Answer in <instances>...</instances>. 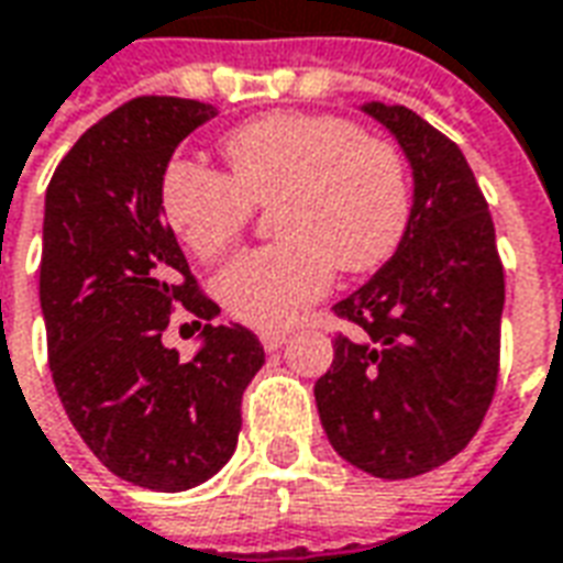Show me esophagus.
<instances>
[{"instance_id":"1","label":"esophagus","mask_w":563,"mask_h":563,"mask_svg":"<svg viewBox=\"0 0 563 563\" xmlns=\"http://www.w3.org/2000/svg\"><path fill=\"white\" fill-rule=\"evenodd\" d=\"M257 339H261V344H264V351H278V347L287 342L285 332H278V330H264Z\"/></svg>"}]
</instances>
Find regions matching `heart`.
Masks as SVG:
<instances>
[{
	"label": "heart",
	"mask_w": 563,
	"mask_h": 563,
	"mask_svg": "<svg viewBox=\"0 0 563 563\" xmlns=\"http://www.w3.org/2000/svg\"><path fill=\"white\" fill-rule=\"evenodd\" d=\"M231 176L174 158L164 167L162 216L200 261L240 240L254 209L273 207L276 245L221 269L216 290L233 318L282 330L330 290L335 266L372 273L399 252L413 212L408 164L380 137L332 113H266L221 141Z\"/></svg>",
	"instance_id": "b5f03b06"
}]
</instances>
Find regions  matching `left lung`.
Here are the masks:
<instances>
[{
  "mask_svg": "<svg viewBox=\"0 0 563 563\" xmlns=\"http://www.w3.org/2000/svg\"><path fill=\"white\" fill-rule=\"evenodd\" d=\"M413 167V212L399 252L335 318V356L314 384L335 453L380 479L429 474L471 444L498 387L504 264L471 164L401 104L363 108Z\"/></svg>",
  "mask_w": 563,
  "mask_h": 563,
  "instance_id": "obj_1",
  "label": "left lung"
}]
</instances>
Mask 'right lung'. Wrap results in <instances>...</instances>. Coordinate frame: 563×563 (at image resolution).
Returning a JSON list of instances; mask_svg holds the SVG:
<instances>
[{
    "label": "right lung",
    "mask_w": 563,
    "mask_h": 563,
    "mask_svg": "<svg viewBox=\"0 0 563 563\" xmlns=\"http://www.w3.org/2000/svg\"><path fill=\"white\" fill-rule=\"evenodd\" d=\"M212 117L195 98H131L84 131L44 200L38 294L56 393L86 446L155 492L191 489L231 459L242 393L264 366L252 330L209 323L219 306L162 221L164 167ZM179 305L205 327L188 364L161 342Z\"/></svg>",
    "instance_id": "right-lung-1"
}]
</instances>
